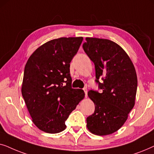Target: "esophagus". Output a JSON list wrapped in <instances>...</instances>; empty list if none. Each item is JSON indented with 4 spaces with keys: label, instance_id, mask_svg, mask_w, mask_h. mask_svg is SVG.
I'll list each match as a JSON object with an SVG mask.
<instances>
[{
    "label": "esophagus",
    "instance_id": "obj_1",
    "mask_svg": "<svg viewBox=\"0 0 154 154\" xmlns=\"http://www.w3.org/2000/svg\"><path fill=\"white\" fill-rule=\"evenodd\" d=\"M83 90H84V92H85V97H88V89H87V88H84Z\"/></svg>",
    "mask_w": 154,
    "mask_h": 154
}]
</instances>
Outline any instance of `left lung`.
I'll use <instances>...</instances> for the list:
<instances>
[{
    "label": "left lung",
    "instance_id": "left-lung-1",
    "mask_svg": "<svg viewBox=\"0 0 154 154\" xmlns=\"http://www.w3.org/2000/svg\"><path fill=\"white\" fill-rule=\"evenodd\" d=\"M84 51L94 62L102 92H88L95 110L87 118L91 133L104 136L119 130L135 104L137 77L133 63L119 45L108 39L86 38ZM102 78L100 83L98 79Z\"/></svg>",
    "mask_w": 154,
    "mask_h": 154
}]
</instances>
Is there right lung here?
I'll return each mask as SVG.
<instances>
[{
	"instance_id": "obj_1",
	"label": "right lung",
	"mask_w": 154,
	"mask_h": 154,
	"mask_svg": "<svg viewBox=\"0 0 154 154\" xmlns=\"http://www.w3.org/2000/svg\"><path fill=\"white\" fill-rule=\"evenodd\" d=\"M83 37L60 38L38 48L25 65L22 94L34 125L55 134L66 129L65 121L85 97L71 88L70 62Z\"/></svg>"
}]
</instances>
